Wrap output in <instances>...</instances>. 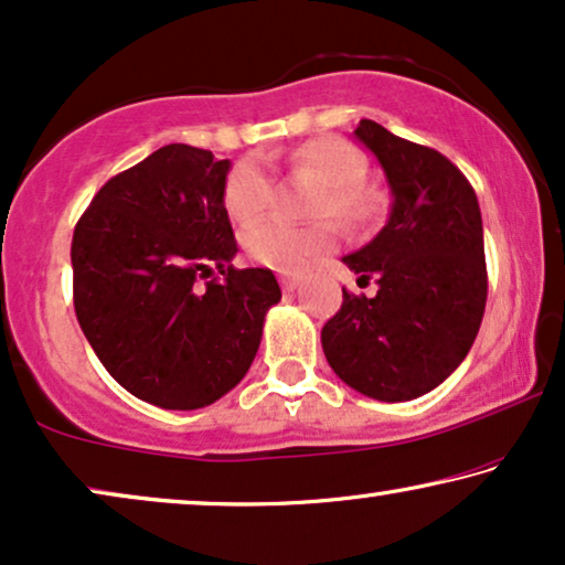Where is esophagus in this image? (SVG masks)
<instances>
[{
    "label": "esophagus",
    "instance_id": "obj_1",
    "mask_svg": "<svg viewBox=\"0 0 565 565\" xmlns=\"http://www.w3.org/2000/svg\"><path fill=\"white\" fill-rule=\"evenodd\" d=\"M280 285H282V290H296L298 285H300V277H296V275H280Z\"/></svg>",
    "mask_w": 565,
    "mask_h": 565
}]
</instances>
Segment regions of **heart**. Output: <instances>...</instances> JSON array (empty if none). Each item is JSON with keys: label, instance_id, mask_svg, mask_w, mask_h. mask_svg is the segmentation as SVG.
Wrapping results in <instances>:
<instances>
[{"label": "heart", "instance_id": "1", "mask_svg": "<svg viewBox=\"0 0 565 565\" xmlns=\"http://www.w3.org/2000/svg\"><path fill=\"white\" fill-rule=\"evenodd\" d=\"M296 172L321 184L316 192L313 218H334L344 226H365L381 213V198L365 184L367 161L342 138H313L290 157ZM273 177L259 159L236 161L223 184V205L236 223L259 221L273 203ZM334 231L327 223L311 228H292L280 221H265L244 234V246L259 265L277 273H300L327 252Z\"/></svg>", "mask_w": 565, "mask_h": 565}]
</instances>
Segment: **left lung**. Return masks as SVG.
<instances>
[{
  "instance_id": "obj_1",
  "label": "left lung",
  "mask_w": 565,
  "mask_h": 565,
  "mask_svg": "<svg viewBox=\"0 0 565 565\" xmlns=\"http://www.w3.org/2000/svg\"><path fill=\"white\" fill-rule=\"evenodd\" d=\"M354 138L373 153L391 190V213L373 242L344 265L377 282L373 298L344 290L323 323L329 365L362 396L412 401L466 360L486 308L481 207L450 159L360 120Z\"/></svg>"
}]
</instances>
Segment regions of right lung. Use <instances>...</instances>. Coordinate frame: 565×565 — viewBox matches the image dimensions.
<instances>
[{
	"label": "right lung",
	"mask_w": 565,
	"mask_h": 565,
	"mask_svg": "<svg viewBox=\"0 0 565 565\" xmlns=\"http://www.w3.org/2000/svg\"><path fill=\"white\" fill-rule=\"evenodd\" d=\"M231 161L169 143L115 174L74 228V311L107 373L146 404L211 406L236 388L282 298L275 275L236 269L223 205ZM211 264L224 275L203 286Z\"/></svg>",
	"instance_id": "obj_1"
}]
</instances>
